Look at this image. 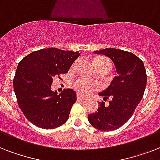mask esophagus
<instances>
[{
    "mask_svg": "<svg viewBox=\"0 0 160 160\" xmlns=\"http://www.w3.org/2000/svg\"><path fill=\"white\" fill-rule=\"evenodd\" d=\"M76 98H77V100H84L86 99L85 96H82V95H80V94H77V95H76Z\"/></svg>",
    "mask_w": 160,
    "mask_h": 160,
    "instance_id": "obj_1",
    "label": "esophagus"
}]
</instances>
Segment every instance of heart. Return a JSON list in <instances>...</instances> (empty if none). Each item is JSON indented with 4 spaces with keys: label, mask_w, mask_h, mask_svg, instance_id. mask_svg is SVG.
<instances>
[{
    "label": "heart",
    "mask_w": 160,
    "mask_h": 160,
    "mask_svg": "<svg viewBox=\"0 0 160 160\" xmlns=\"http://www.w3.org/2000/svg\"><path fill=\"white\" fill-rule=\"evenodd\" d=\"M93 64H94L95 68L103 67L105 68L107 70H109V69L110 68L109 60L107 58L103 57V56L95 58L93 60ZM99 87L100 86L96 83L88 81V80H83V79L76 80L74 84L75 90L81 95H89L90 93L94 92L95 90H98Z\"/></svg>",
    "instance_id": "1"
}]
</instances>
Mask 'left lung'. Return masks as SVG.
I'll return each mask as SVG.
<instances>
[{
    "label": "left lung",
    "instance_id": "1",
    "mask_svg": "<svg viewBox=\"0 0 160 160\" xmlns=\"http://www.w3.org/2000/svg\"><path fill=\"white\" fill-rule=\"evenodd\" d=\"M106 55L114 62L117 76L99 95L104 101L99 103L97 111L88 115L90 124L102 131H112L124 125L141 101L147 84L146 70L139 57L129 51L106 48L94 51ZM111 100L108 105L104 101Z\"/></svg>",
    "mask_w": 160,
    "mask_h": 160
}]
</instances>
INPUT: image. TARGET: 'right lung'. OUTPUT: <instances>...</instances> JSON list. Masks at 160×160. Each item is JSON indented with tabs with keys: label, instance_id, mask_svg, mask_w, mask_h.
Masks as SVG:
<instances>
[{
	"label": "right lung",
	"instance_id": "1",
	"mask_svg": "<svg viewBox=\"0 0 160 160\" xmlns=\"http://www.w3.org/2000/svg\"><path fill=\"white\" fill-rule=\"evenodd\" d=\"M80 55L79 51L41 49L19 62L14 91L20 109L34 125L51 129L67 121L76 94L67 89L58 95L51 90V84L54 78L68 72Z\"/></svg>",
	"mask_w": 160,
	"mask_h": 160
}]
</instances>
